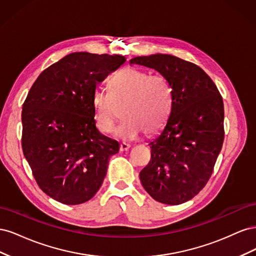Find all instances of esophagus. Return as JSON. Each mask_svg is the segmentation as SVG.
I'll use <instances>...</instances> for the list:
<instances>
[{
  "label": "esophagus",
  "instance_id": "esophagus-1",
  "mask_svg": "<svg viewBox=\"0 0 256 256\" xmlns=\"http://www.w3.org/2000/svg\"><path fill=\"white\" fill-rule=\"evenodd\" d=\"M130 148V144H127V143H122L120 145V152H125V150H128Z\"/></svg>",
  "mask_w": 256,
  "mask_h": 256
}]
</instances>
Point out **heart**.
Wrapping results in <instances>:
<instances>
[{"label": "heart", "mask_w": 256, "mask_h": 256, "mask_svg": "<svg viewBox=\"0 0 256 256\" xmlns=\"http://www.w3.org/2000/svg\"><path fill=\"white\" fill-rule=\"evenodd\" d=\"M173 104L172 88L164 76L150 74L134 67L115 72L108 82V92L97 90L92 98L94 120L102 134L118 129L122 140H134L144 132L152 136L166 125Z\"/></svg>", "instance_id": "b5f03b06"}]
</instances>
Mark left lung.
Returning <instances> with one entry per match:
<instances>
[{
  "mask_svg": "<svg viewBox=\"0 0 256 256\" xmlns=\"http://www.w3.org/2000/svg\"><path fill=\"white\" fill-rule=\"evenodd\" d=\"M164 76L172 88L171 114L150 143L152 157L140 180L160 203L180 205L194 198L210 178L224 140V106L202 68L170 54L130 60Z\"/></svg>",
  "mask_w": 256,
  "mask_h": 256,
  "instance_id": "8db88e82",
  "label": "left lung"
}]
</instances>
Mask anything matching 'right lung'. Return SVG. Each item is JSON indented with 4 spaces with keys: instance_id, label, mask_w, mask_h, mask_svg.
<instances>
[{
    "instance_id": "1",
    "label": "right lung",
    "mask_w": 256,
    "mask_h": 256,
    "mask_svg": "<svg viewBox=\"0 0 256 256\" xmlns=\"http://www.w3.org/2000/svg\"><path fill=\"white\" fill-rule=\"evenodd\" d=\"M122 56L70 53L40 74L22 106V150L40 188L60 203L88 202L102 187L118 141L96 128L92 98Z\"/></svg>"
}]
</instances>
